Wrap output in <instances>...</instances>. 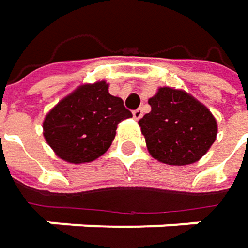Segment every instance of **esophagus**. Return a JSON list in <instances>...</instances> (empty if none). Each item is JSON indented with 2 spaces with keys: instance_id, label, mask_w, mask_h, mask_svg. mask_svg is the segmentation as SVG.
<instances>
[{
  "instance_id": "1",
  "label": "esophagus",
  "mask_w": 248,
  "mask_h": 248,
  "mask_svg": "<svg viewBox=\"0 0 248 248\" xmlns=\"http://www.w3.org/2000/svg\"><path fill=\"white\" fill-rule=\"evenodd\" d=\"M143 116V109H136V110H133V118L136 119V121H139L140 118Z\"/></svg>"
}]
</instances>
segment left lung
<instances>
[{
	"label": "left lung",
	"instance_id": "obj_1",
	"mask_svg": "<svg viewBox=\"0 0 248 248\" xmlns=\"http://www.w3.org/2000/svg\"><path fill=\"white\" fill-rule=\"evenodd\" d=\"M139 119L149 154L167 165H189L207 154L217 136L211 112L191 94L161 87Z\"/></svg>",
	"mask_w": 248,
	"mask_h": 248
}]
</instances>
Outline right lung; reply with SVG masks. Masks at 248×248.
Masks as SVG:
<instances>
[{"label":"right lung","instance_id":"right-lung-1","mask_svg":"<svg viewBox=\"0 0 248 248\" xmlns=\"http://www.w3.org/2000/svg\"><path fill=\"white\" fill-rule=\"evenodd\" d=\"M108 87L106 81L80 86L48 112L43 122L44 138L57 156L83 164L110 148L119 122L132 113Z\"/></svg>","mask_w":248,"mask_h":248}]
</instances>
